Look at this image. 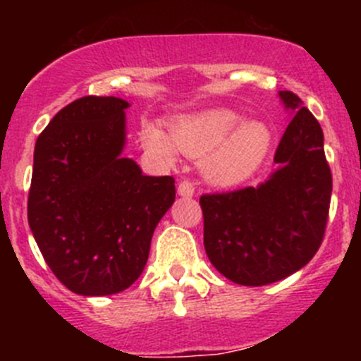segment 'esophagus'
<instances>
[{
	"instance_id": "34e87169",
	"label": "esophagus",
	"mask_w": 361,
	"mask_h": 361,
	"mask_svg": "<svg viewBox=\"0 0 361 361\" xmlns=\"http://www.w3.org/2000/svg\"><path fill=\"white\" fill-rule=\"evenodd\" d=\"M178 194L181 197H192L195 194V185L190 180L180 181V185H178Z\"/></svg>"
}]
</instances>
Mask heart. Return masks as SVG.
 I'll use <instances>...</instances> for the list:
<instances>
[{
  "label": "heart",
  "mask_w": 361,
  "mask_h": 361,
  "mask_svg": "<svg viewBox=\"0 0 361 361\" xmlns=\"http://www.w3.org/2000/svg\"><path fill=\"white\" fill-rule=\"evenodd\" d=\"M140 141L155 157L174 162L178 152L202 159V173L211 183L235 185L250 178L267 159L272 133L260 120L243 122L241 113L231 108L178 116L171 134L152 120H145Z\"/></svg>",
  "instance_id": "1"
}]
</instances>
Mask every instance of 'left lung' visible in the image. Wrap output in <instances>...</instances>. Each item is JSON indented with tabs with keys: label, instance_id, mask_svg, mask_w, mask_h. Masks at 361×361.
<instances>
[{
	"label": "left lung",
	"instance_id": "obj_1",
	"mask_svg": "<svg viewBox=\"0 0 361 361\" xmlns=\"http://www.w3.org/2000/svg\"><path fill=\"white\" fill-rule=\"evenodd\" d=\"M279 99L292 122L276 150L278 169L258 187L199 201L207 258L243 286L281 281L309 264L329 220L332 173L322 127L293 92L279 90Z\"/></svg>",
	"mask_w": 361,
	"mask_h": 361
}]
</instances>
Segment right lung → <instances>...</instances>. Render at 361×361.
<instances>
[{
    "label": "right lung",
    "instance_id": "obj_1",
    "mask_svg": "<svg viewBox=\"0 0 361 361\" xmlns=\"http://www.w3.org/2000/svg\"><path fill=\"white\" fill-rule=\"evenodd\" d=\"M129 106L85 96L36 140L29 227L56 278L85 297L123 292L140 278L155 227L176 197L174 178L145 176L122 157Z\"/></svg>",
    "mask_w": 361,
    "mask_h": 361
}]
</instances>
